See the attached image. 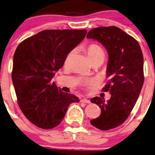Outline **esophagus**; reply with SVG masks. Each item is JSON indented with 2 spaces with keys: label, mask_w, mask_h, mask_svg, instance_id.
Masks as SVG:
<instances>
[{
  "label": "esophagus",
  "mask_w": 155,
  "mask_h": 155,
  "mask_svg": "<svg viewBox=\"0 0 155 155\" xmlns=\"http://www.w3.org/2000/svg\"><path fill=\"white\" fill-rule=\"evenodd\" d=\"M81 103H85V104H91L90 100H88V99H86V98L81 99Z\"/></svg>",
  "instance_id": "obj_1"
}]
</instances>
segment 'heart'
Masks as SVG:
<instances>
[{
	"mask_svg": "<svg viewBox=\"0 0 155 155\" xmlns=\"http://www.w3.org/2000/svg\"><path fill=\"white\" fill-rule=\"evenodd\" d=\"M86 52L88 54V56L91 59V61L93 60V59L95 58H97V57H99L101 56H104V52L103 49L99 46L98 45L95 44V43H91V44H89L86 47ZM73 53V51H71V53L69 54V56H68V58L70 57V55ZM91 82H87V84H90Z\"/></svg>",
	"mask_w": 155,
	"mask_h": 155,
	"instance_id": "b5f03b06",
	"label": "heart"
}]
</instances>
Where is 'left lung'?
Here are the masks:
<instances>
[{"instance_id":"left-lung-1","label":"left lung","mask_w":155,"mask_h":155,"mask_svg":"<svg viewBox=\"0 0 155 155\" xmlns=\"http://www.w3.org/2000/svg\"><path fill=\"white\" fill-rule=\"evenodd\" d=\"M86 38L101 43L108 54V81L102 90L111 97L107 101L100 97L91 99L101 109L100 116L91 123L108 130L123 124L137 102L144 83L143 55L137 41L117 27L94 28Z\"/></svg>"}]
</instances>
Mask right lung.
Wrapping results in <instances>:
<instances>
[{
    "mask_svg": "<svg viewBox=\"0 0 155 155\" xmlns=\"http://www.w3.org/2000/svg\"><path fill=\"white\" fill-rule=\"evenodd\" d=\"M86 30H46L27 38L13 56L12 80L22 112L35 125H59L78 97L64 93L51 79L67 54L85 38Z\"/></svg>",
    "mask_w": 155,
    "mask_h": 155,
    "instance_id": "right-lung-1",
    "label": "right lung"
}]
</instances>
